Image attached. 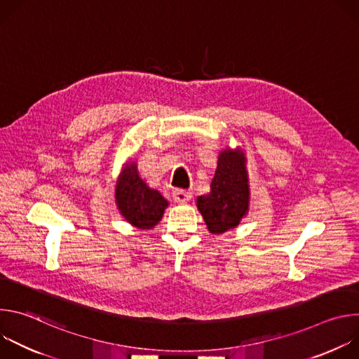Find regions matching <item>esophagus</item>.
Listing matches in <instances>:
<instances>
[{"label":"esophagus","instance_id":"esophagus-1","mask_svg":"<svg viewBox=\"0 0 359 359\" xmlns=\"http://www.w3.org/2000/svg\"><path fill=\"white\" fill-rule=\"evenodd\" d=\"M172 194H173V200L176 203H187L191 198V193L189 190H183V189H175Z\"/></svg>","mask_w":359,"mask_h":359}]
</instances>
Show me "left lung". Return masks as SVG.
Segmentation results:
<instances>
[{"label":"left lung","instance_id":"8db88e82","mask_svg":"<svg viewBox=\"0 0 359 359\" xmlns=\"http://www.w3.org/2000/svg\"><path fill=\"white\" fill-rule=\"evenodd\" d=\"M250 189L245 159L240 149L222 150L210 193L197 197V209L213 234L238 226L248 212Z\"/></svg>","mask_w":359,"mask_h":359}]
</instances>
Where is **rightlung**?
<instances>
[{"mask_svg":"<svg viewBox=\"0 0 359 359\" xmlns=\"http://www.w3.org/2000/svg\"><path fill=\"white\" fill-rule=\"evenodd\" d=\"M116 206L128 223L137 229L155 227L163 217L168 200L150 189L139 176L135 162H129L116 183Z\"/></svg>","mask_w":359,"mask_h":359,"instance_id":"1","label":"right lung"}]
</instances>
